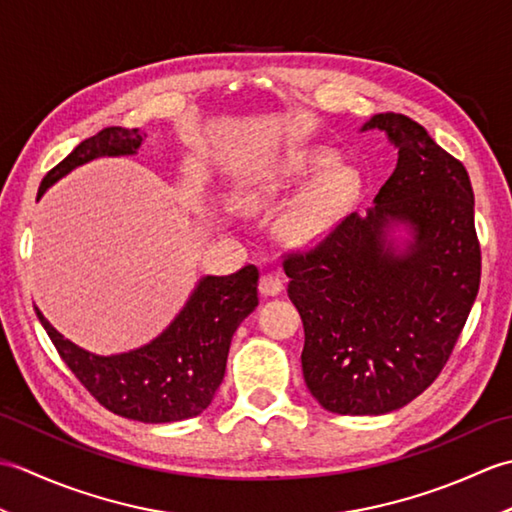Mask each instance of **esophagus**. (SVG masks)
<instances>
[{
    "label": "esophagus",
    "instance_id": "1",
    "mask_svg": "<svg viewBox=\"0 0 512 512\" xmlns=\"http://www.w3.org/2000/svg\"><path fill=\"white\" fill-rule=\"evenodd\" d=\"M281 290H284V279H281L279 275L264 273L262 277H259V292H262L264 297H277Z\"/></svg>",
    "mask_w": 512,
    "mask_h": 512
}]
</instances>
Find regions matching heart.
<instances>
[{
  "mask_svg": "<svg viewBox=\"0 0 512 512\" xmlns=\"http://www.w3.org/2000/svg\"><path fill=\"white\" fill-rule=\"evenodd\" d=\"M334 162L336 158L328 151L290 156L268 173L262 189L244 195L242 204L246 209H259V206L277 200L284 191L321 172L322 176L312 180L299 193V198L288 206L279 222V233L286 242L297 246L319 242L345 220L358 198V191H361L358 173L343 165L334 167Z\"/></svg>",
  "mask_w": 512,
  "mask_h": 512,
  "instance_id": "obj_1",
  "label": "heart"
}]
</instances>
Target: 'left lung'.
Wrapping results in <instances>:
<instances>
[{
    "instance_id": "8db88e82",
    "label": "left lung",
    "mask_w": 512,
    "mask_h": 512,
    "mask_svg": "<svg viewBox=\"0 0 512 512\" xmlns=\"http://www.w3.org/2000/svg\"><path fill=\"white\" fill-rule=\"evenodd\" d=\"M396 169L352 213L284 262L306 343L303 378L323 409L383 416L420 396L449 361L480 288L473 189L460 160L405 114H376Z\"/></svg>"
}]
</instances>
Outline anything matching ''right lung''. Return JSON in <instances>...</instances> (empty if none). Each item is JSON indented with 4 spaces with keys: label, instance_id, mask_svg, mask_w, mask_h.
Listing matches in <instances>:
<instances>
[{
    "label": "right lung",
    "instance_id": "obj_1",
    "mask_svg": "<svg viewBox=\"0 0 512 512\" xmlns=\"http://www.w3.org/2000/svg\"><path fill=\"white\" fill-rule=\"evenodd\" d=\"M145 136L138 129H101L43 178L39 195L85 162L138 154ZM257 281L255 266L228 277H200L187 303L156 339L110 356L65 339L35 310L65 365L105 409L149 424L178 422L200 416L211 405L226 372L233 334L259 303Z\"/></svg>",
    "mask_w": 512,
    "mask_h": 512
}]
</instances>
